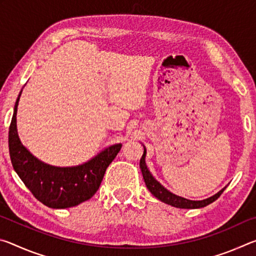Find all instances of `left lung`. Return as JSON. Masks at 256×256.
I'll return each mask as SVG.
<instances>
[{
  "instance_id": "8db88e82",
  "label": "left lung",
  "mask_w": 256,
  "mask_h": 256,
  "mask_svg": "<svg viewBox=\"0 0 256 256\" xmlns=\"http://www.w3.org/2000/svg\"><path fill=\"white\" fill-rule=\"evenodd\" d=\"M146 150L144 148V154H142V158L140 159V168L142 172V175H144V183L146 185V188L151 192L154 196H156L164 203H167L172 206L175 208H180V209H198V208H203L209 206L210 203L214 202L216 198H218L222 193L226 190L227 186H224L222 190H220L218 193L214 194L210 198H206V200H201V201H193V200H188V198H182L176 196V194H172L170 192L167 188H164V186L159 183V182L154 178V177L151 175V172H149L148 167L146 164Z\"/></svg>"
}]
</instances>
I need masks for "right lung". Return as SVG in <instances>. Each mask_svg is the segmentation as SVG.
Masks as SVG:
<instances>
[{
  "label": "right lung",
  "mask_w": 256,
  "mask_h": 256,
  "mask_svg": "<svg viewBox=\"0 0 256 256\" xmlns=\"http://www.w3.org/2000/svg\"><path fill=\"white\" fill-rule=\"evenodd\" d=\"M21 92L16 102L8 128V151L16 172L34 196L48 208L66 209L92 198L122 144L108 146L79 166L56 167L40 162L24 148L16 131V110Z\"/></svg>",
  "instance_id": "add662e5"
}]
</instances>
